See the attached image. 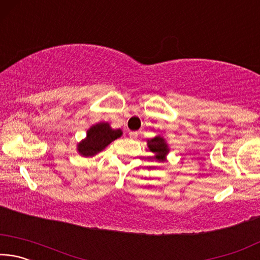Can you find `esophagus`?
Masks as SVG:
<instances>
[{
    "instance_id": "1",
    "label": "esophagus",
    "mask_w": 260,
    "mask_h": 260,
    "mask_svg": "<svg viewBox=\"0 0 260 260\" xmlns=\"http://www.w3.org/2000/svg\"><path fill=\"white\" fill-rule=\"evenodd\" d=\"M139 133L138 132H129V138L131 139H138Z\"/></svg>"
}]
</instances>
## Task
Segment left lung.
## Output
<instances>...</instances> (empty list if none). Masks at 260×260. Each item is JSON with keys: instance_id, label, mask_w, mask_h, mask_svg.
<instances>
[{"instance_id": "obj_1", "label": "left lung", "mask_w": 260, "mask_h": 260, "mask_svg": "<svg viewBox=\"0 0 260 260\" xmlns=\"http://www.w3.org/2000/svg\"><path fill=\"white\" fill-rule=\"evenodd\" d=\"M148 149L153 153L152 158L158 162L167 161V155L170 152L169 143L161 135H156L155 138L147 141Z\"/></svg>"}]
</instances>
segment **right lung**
<instances>
[{
    "label": "right lung",
    "mask_w": 260,
    "mask_h": 260,
    "mask_svg": "<svg viewBox=\"0 0 260 260\" xmlns=\"http://www.w3.org/2000/svg\"><path fill=\"white\" fill-rule=\"evenodd\" d=\"M121 135L120 128L113 129L109 122H98L88 128L86 138L77 144V151L82 157H94Z\"/></svg>",
    "instance_id": "obj_1"
}]
</instances>
